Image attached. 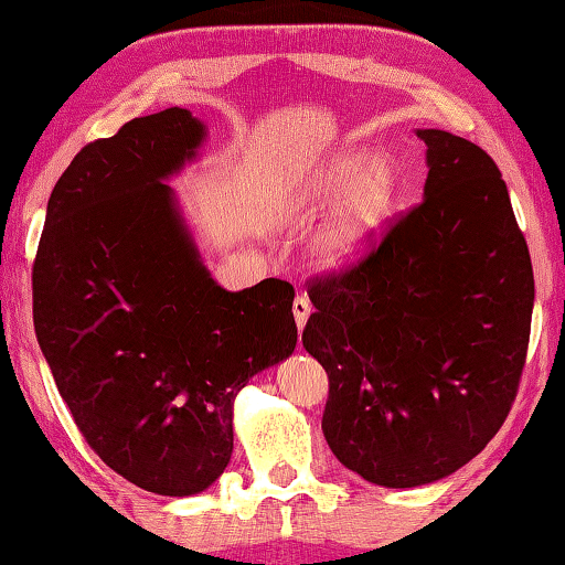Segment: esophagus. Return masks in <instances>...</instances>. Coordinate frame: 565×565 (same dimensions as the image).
<instances>
[{
  "label": "esophagus",
  "mask_w": 565,
  "mask_h": 565,
  "mask_svg": "<svg viewBox=\"0 0 565 565\" xmlns=\"http://www.w3.org/2000/svg\"><path fill=\"white\" fill-rule=\"evenodd\" d=\"M294 319H297V327L301 330V327L307 324V319L311 315V301L305 297V294H297V299H294Z\"/></svg>",
  "instance_id": "1"
}]
</instances>
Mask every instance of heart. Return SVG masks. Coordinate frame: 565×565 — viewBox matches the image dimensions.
Here are the masks:
<instances>
[{
    "mask_svg": "<svg viewBox=\"0 0 565 565\" xmlns=\"http://www.w3.org/2000/svg\"><path fill=\"white\" fill-rule=\"evenodd\" d=\"M365 162L363 151H337L311 177L309 198L315 202H330L348 188L337 207L334 221L322 235L319 250L327 260H344L355 256L365 246L381 221L388 213L395 195V174L383 159Z\"/></svg>",
    "mask_w": 565,
    "mask_h": 565,
    "instance_id": "heart-1",
    "label": "heart"
}]
</instances>
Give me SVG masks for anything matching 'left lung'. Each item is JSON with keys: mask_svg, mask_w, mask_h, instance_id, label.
<instances>
[{"mask_svg": "<svg viewBox=\"0 0 565 565\" xmlns=\"http://www.w3.org/2000/svg\"><path fill=\"white\" fill-rule=\"evenodd\" d=\"M418 137L424 200L350 266L309 279L301 332L330 381L327 444L383 487L436 482L492 441L520 388L535 299L494 159L449 131Z\"/></svg>", "mask_w": 565, "mask_h": 565, "instance_id": "1", "label": "left lung"}]
</instances>
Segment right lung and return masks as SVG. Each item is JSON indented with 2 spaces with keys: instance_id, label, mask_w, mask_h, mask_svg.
Returning a JSON list of instances; mask_svg holds the SVG:
<instances>
[{
  "instance_id": "add662e5",
  "label": "right lung",
  "mask_w": 565,
  "mask_h": 565,
  "mask_svg": "<svg viewBox=\"0 0 565 565\" xmlns=\"http://www.w3.org/2000/svg\"><path fill=\"white\" fill-rule=\"evenodd\" d=\"M202 134L174 106L83 147L55 182L32 264L40 350L83 439L170 498L223 475L233 398L297 344L294 286L221 289L162 182Z\"/></svg>"
}]
</instances>
